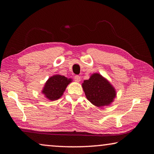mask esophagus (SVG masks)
<instances>
[{
  "mask_svg": "<svg viewBox=\"0 0 154 154\" xmlns=\"http://www.w3.org/2000/svg\"><path fill=\"white\" fill-rule=\"evenodd\" d=\"M74 79L75 80V82H79L81 81V77H80V76H79V75H75V76L74 77Z\"/></svg>",
  "mask_w": 154,
  "mask_h": 154,
  "instance_id": "esophagus-1",
  "label": "esophagus"
}]
</instances>
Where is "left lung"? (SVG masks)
<instances>
[{
	"label": "left lung",
	"mask_w": 154,
	"mask_h": 154,
	"mask_svg": "<svg viewBox=\"0 0 154 154\" xmlns=\"http://www.w3.org/2000/svg\"><path fill=\"white\" fill-rule=\"evenodd\" d=\"M83 91L90 102L96 106L110 105L116 96L114 88L100 74L94 73L82 84Z\"/></svg>",
	"instance_id": "8db88e82"
}]
</instances>
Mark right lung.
<instances>
[{
    "instance_id": "obj_1",
    "label": "right lung",
    "mask_w": 154,
    "mask_h": 154,
    "mask_svg": "<svg viewBox=\"0 0 154 154\" xmlns=\"http://www.w3.org/2000/svg\"><path fill=\"white\" fill-rule=\"evenodd\" d=\"M71 82V79L57 75L51 77L45 83L42 93L50 100H56L63 94L68 84Z\"/></svg>"
}]
</instances>
